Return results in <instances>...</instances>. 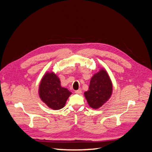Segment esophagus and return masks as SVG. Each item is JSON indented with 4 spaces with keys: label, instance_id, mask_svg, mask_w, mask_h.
Instances as JSON below:
<instances>
[{
    "label": "esophagus",
    "instance_id": "obj_1",
    "mask_svg": "<svg viewBox=\"0 0 152 152\" xmlns=\"http://www.w3.org/2000/svg\"><path fill=\"white\" fill-rule=\"evenodd\" d=\"M75 93L76 94H81V93H82V90H81V89H78V90L75 91Z\"/></svg>",
    "mask_w": 152,
    "mask_h": 152
}]
</instances>
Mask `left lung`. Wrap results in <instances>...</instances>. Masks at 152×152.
<instances>
[{"instance_id": "left-lung-1", "label": "left lung", "mask_w": 152, "mask_h": 152, "mask_svg": "<svg viewBox=\"0 0 152 152\" xmlns=\"http://www.w3.org/2000/svg\"><path fill=\"white\" fill-rule=\"evenodd\" d=\"M112 92V82L107 70L102 68L91 77L89 89L84 94L89 107L98 109L111 98Z\"/></svg>"}]
</instances>
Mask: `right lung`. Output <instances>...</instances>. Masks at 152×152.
<instances>
[{"label": "right lung", "mask_w": 152, "mask_h": 152, "mask_svg": "<svg viewBox=\"0 0 152 152\" xmlns=\"http://www.w3.org/2000/svg\"><path fill=\"white\" fill-rule=\"evenodd\" d=\"M38 93L40 99L49 108L54 110L65 107L72 94L67 88L61 86L60 79L54 72L45 73L40 80Z\"/></svg>", "instance_id": "1"}]
</instances>
